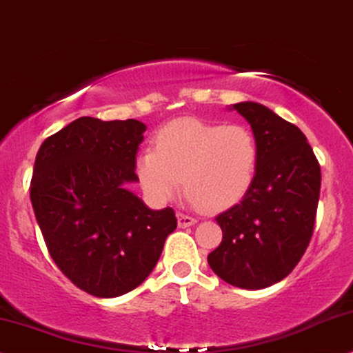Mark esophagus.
Returning <instances> with one entry per match:
<instances>
[{
  "label": "esophagus",
  "mask_w": 353,
  "mask_h": 353,
  "mask_svg": "<svg viewBox=\"0 0 353 353\" xmlns=\"http://www.w3.org/2000/svg\"><path fill=\"white\" fill-rule=\"evenodd\" d=\"M176 217H178V225H180V228H190V225L196 224V219H194V217L183 214V212H178Z\"/></svg>",
  "instance_id": "obj_1"
}]
</instances>
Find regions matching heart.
Returning a JSON list of instances; mask_svg holds the SVG:
<instances>
[{
    "instance_id": "heart-1",
    "label": "heart",
    "mask_w": 353,
    "mask_h": 353,
    "mask_svg": "<svg viewBox=\"0 0 353 353\" xmlns=\"http://www.w3.org/2000/svg\"><path fill=\"white\" fill-rule=\"evenodd\" d=\"M259 145L242 124H212L178 119L154 137V149L136 159V175L154 204L172 201L183 186L191 203L208 211H224L241 203L254 183Z\"/></svg>"
}]
</instances>
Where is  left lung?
Returning <instances> with one entry per match:
<instances>
[{
  "mask_svg": "<svg viewBox=\"0 0 353 353\" xmlns=\"http://www.w3.org/2000/svg\"><path fill=\"white\" fill-rule=\"evenodd\" d=\"M250 124L259 163L241 203L216 217L223 242L208 255L221 280L243 290H262L288 276L314 229L321 167L296 125L260 103L232 104Z\"/></svg>",
  "mask_w": 353,
  "mask_h": 353,
  "instance_id": "left-lung-1",
  "label": "left lung"
}]
</instances>
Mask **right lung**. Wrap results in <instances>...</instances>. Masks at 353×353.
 Instances as JSON below:
<instances>
[{
  "label": "right lung",
  "instance_id": "1",
  "mask_svg": "<svg viewBox=\"0 0 353 353\" xmlns=\"http://www.w3.org/2000/svg\"><path fill=\"white\" fill-rule=\"evenodd\" d=\"M145 129L137 119L78 117L36 155L30 203L43 241L63 275L93 296L137 288L176 229L172 208L150 210L128 188Z\"/></svg>",
  "mask_w": 353,
  "mask_h": 353
}]
</instances>
